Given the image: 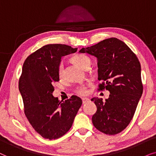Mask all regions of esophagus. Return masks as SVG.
Instances as JSON below:
<instances>
[{"mask_svg":"<svg viewBox=\"0 0 156 156\" xmlns=\"http://www.w3.org/2000/svg\"><path fill=\"white\" fill-rule=\"evenodd\" d=\"M90 101V99L87 98H82V101H83V103H86L87 102H88V101Z\"/></svg>","mask_w":156,"mask_h":156,"instance_id":"1","label":"esophagus"}]
</instances>
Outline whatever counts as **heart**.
Segmentation results:
<instances>
[{"mask_svg":"<svg viewBox=\"0 0 156 156\" xmlns=\"http://www.w3.org/2000/svg\"><path fill=\"white\" fill-rule=\"evenodd\" d=\"M70 61L75 65L78 66L82 69H86V68H89L90 66L91 61L90 58L87 55H84V54H76L73 55L71 58H70ZM58 76L60 78H61L63 76V66H60L58 69ZM75 92L76 94L79 95H86L88 93V84H81L77 86L76 89H75Z\"/></svg>","mask_w":156,"mask_h":156,"instance_id":"heart-1","label":"heart"}]
</instances>
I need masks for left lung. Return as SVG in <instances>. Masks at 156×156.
<instances>
[{
  "instance_id": "left-lung-1",
  "label": "left lung",
  "mask_w": 156,
  "mask_h": 156,
  "mask_svg": "<svg viewBox=\"0 0 156 156\" xmlns=\"http://www.w3.org/2000/svg\"><path fill=\"white\" fill-rule=\"evenodd\" d=\"M80 53L97 58L98 90L110 92L109 98H93L97 111L93 115V126L107 135L118 134L131 121L143 93L140 63L125 43L116 38L105 39Z\"/></svg>"
}]
</instances>
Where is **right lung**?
<instances>
[{
	"label": "right lung",
	"mask_w": 156,
	"mask_h": 156,
	"mask_svg": "<svg viewBox=\"0 0 156 156\" xmlns=\"http://www.w3.org/2000/svg\"><path fill=\"white\" fill-rule=\"evenodd\" d=\"M76 51L67 45L48 44L30 54L23 66L18 87L25 115L44 138L55 140L65 135L82 105V100L76 95L65 101L53 95V85L59 81L61 57Z\"/></svg>",
	"instance_id": "right-lung-1"
}]
</instances>
